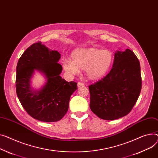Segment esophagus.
<instances>
[{"instance_id": "esophagus-1", "label": "esophagus", "mask_w": 158, "mask_h": 158, "mask_svg": "<svg viewBox=\"0 0 158 158\" xmlns=\"http://www.w3.org/2000/svg\"><path fill=\"white\" fill-rule=\"evenodd\" d=\"M84 86V84H83L82 82H79L77 83V86H78V87H81V86Z\"/></svg>"}]
</instances>
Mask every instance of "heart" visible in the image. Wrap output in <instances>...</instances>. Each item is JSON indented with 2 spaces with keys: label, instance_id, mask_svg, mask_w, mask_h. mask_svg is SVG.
<instances>
[{
  "label": "heart",
  "instance_id": "b5f03b06",
  "mask_svg": "<svg viewBox=\"0 0 158 158\" xmlns=\"http://www.w3.org/2000/svg\"><path fill=\"white\" fill-rule=\"evenodd\" d=\"M113 61L112 52L108 49L79 48L72 52L70 61L65 60L63 62V67L71 74H76L79 70H85L87 77L96 81L107 74Z\"/></svg>",
  "mask_w": 158,
  "mask_h": 158
}]
</instances>
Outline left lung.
Returning <instances> with one entry per match:
<instances>
[{
    "label": "left lung",
    "mask_w": 158,
    "mask_h": 158,
    "mask_svg": "<svg viewBox=\"0 0 158 158\" xmlns=\"http://www.w3.org/2000/svg\"><path fill=\"white\" fill-rule=\"evenodd\" d=\"M142 88L140 65L134 52L117 51L112 68L102 79L89 86V107L97 116L114 120L130 112Z\"/></svg>",
    "instance_id": "obj_1"
}]
</instances>
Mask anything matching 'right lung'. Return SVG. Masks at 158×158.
Here are the masks:
<instances>
[{"instance_id": "1", "label": "right lung", "mask_w": 158, "mask_h": 158, "mask_svg": "<svg viewBox=\"0 0 158 158\" xmlns=\"http://www.w3.org/2000/svg\"><path fill=\"white\" fill-rule=\"evenodd\" d=\"M61 55L49 50L41 42L28 47L21 56L16 67V89L18 99L27 112L43 122L60 121L66 114L72 94L77 83L67 82L60 74L62 67L58 61ZM35 69L44 73L47 82L39 91L31 87V78Z\"/></svg>"}]
</instances>
